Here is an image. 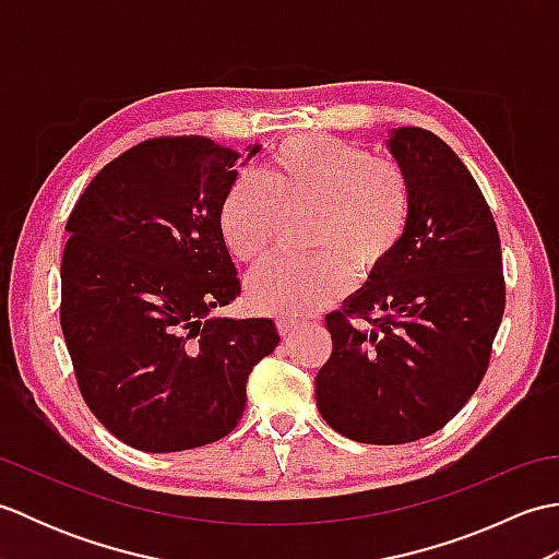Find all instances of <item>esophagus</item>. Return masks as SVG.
Instances as JSON below:
<instances>
[{
	"instance_id": "esophagus-1",
	"label": "esophagus",
	"mask_w": 559,
	"mask_h": 559,
	"mask_svg": "<svg viewBox=\"0 0 559 559\" xmlns=\"http://www.w3.org/2000/svg\"><path fill=\"white\" fill-rule=\"evenodd\" d=\"M276 329H278V334L283 336V338H290L295 331L300 329V324L298 322H288V319H281V322L276 324Z\"/></svg>"
}]
</instances>
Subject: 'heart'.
Listing matches in <instances>:
<instances>
[{
    "instance_id": "1",
    "label": "heart",
    "mask_w": 559,
    "mask_h": 559,
    "mask_svg": "<svg viewBox=\"0 0 559 559\" xmlns=\"http://www.w3.org/2000/svg\"><path fill=\"white\" fill-rule=\"evenodd\" d=\"M411 185L394 160L324 134L273 146L259 180H235L218 206L230 257L254 266L276 240L281 213L310 211V259H276L247 281L259 314L302 319L338 300L350 273L370 278L394 257L411 223Z\"/></svg>"
}]
</instances>
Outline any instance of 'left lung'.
Wrapping results in <instances>:
<instances>
[{"label": "left lung", "instance_id": "obj_1", "mask_svg": "<svg viewBox=\"0 0 559 559\" xmlns=\"http://www.w3.org/2000/svg\"><path fill=\"white\" fill-rule=\"evenodd\" d=\"M389 151L411 185L408 230L326 314L334 350L314 379L322 418L362 444L442 430L485 377L504 314L500 235L466 165L420 127L394 129Z\"/></svg>", "mask_w": 559, "mask_h": 559}]
</instances>
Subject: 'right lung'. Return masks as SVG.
I'll list each match as a JSON object with an SVG mask.
<instances>
[{
	"label": "right lung",
	"instance_id": "add662e5",
	"mask_svg": "<svg viewBox=\"0 0 559 559\" xmlns=\"http://www.w3.org/2000/svg\"><path fill=\"white\" fill-rule=\"evenodd\" d=\"M237 158L206 136L141 141L93 177L67 221L59 322L76 384L134 449L233 432L249 372L281 341L271 319L211 314L242 288L218 233Z\"/></svg>",
	"mask_w": 559,
	"mask_h": 559
}]
</instances>
